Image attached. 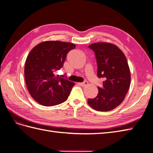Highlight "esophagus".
Instances as JSON below:
<instances>
[{
	"instance_id": "34e87169",
	"label": "esophagus",
	"mask_w": 153,
	"mask_h": 153,
	"mask_svg": "<svg viewBox=\"0 0 153 153\" xmlns=\"http://www.w3.org/2000/svg\"><path fill=\"white\" fill-rule=\"evenodd\" d=\"M78 84H79L80 85L82 86V87H85L86 85H88V82L87 81H84V82H81V83H78Z\"/></svg>"
}]
</instances>
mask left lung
<instances>
[{"instance_id":"1","label":"left lung","mask_w":153,"mask_h":153,"mask_svg":"<svg viewBox=\"0 0 153 153\" xmlns=\"http://www.w3.org/2000/svg\"><path fill=\"white\" fill-rule=\"evenodd\" d=\"M94 52L98 64L97 75L103 78L98 94L88 99V104L96 110L106 112L121 104L130 86L131 75L124 54L117 46L109 43H96L89 46Z\"/></svg>"}]
</instances>
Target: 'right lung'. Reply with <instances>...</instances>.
<instances>
[{
	"mask_svg": "<svg viewBox=\"0 0 153 153\" xmlns=\"http://www.w3.org/2000/svg\"><path fill=\"white\" fill-rule=\"evenodd\" d=\"M71 43L44 41L36 45L26 59L24 73L30 96L39 104L50 106L65 101L75 83L55 76L65 61L67 53L75 48Z\"/></svg>",
	"mask_w": 153,
	"mask_h": 153,
	"instance_id": "obj_1",
	"label": "right lung"
}]
</instances>
